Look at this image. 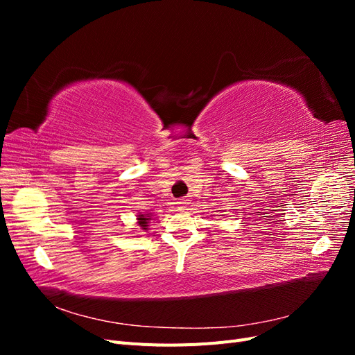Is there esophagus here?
<instances>
[{
  "label": "esophagus",
  "instance_id": "1",
  "mask_svg": "<svg viewBox=\"0 0 355 355\" xmlns=\"http://www.w3.org/2000/svg\"><path fill=\"white\" fill-rule=\"evenodd\" d=\"M178 206H179V209H180V210H185V207L188 206V202H187V200L180 198V200H178Z\"/></svg>",
  "mask_w": 355,
  "mask_h": 355
}]
</instances>
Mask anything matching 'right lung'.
I'll return each mask as SVG.
<instances>
[{
    "mask_svg": "<svg viewBox=\"0 0 355 355\" xmlns=\"http://www.w3.org/2000/svg\"><path fill=\"white\" fill-rule=\"evenodd\" d=\"M151 220V214L149 213H139L137 214V225L141 227V230H148V222Z\"/></svg>",
    "mask_w": 355,
    "mask_h": 355,
    "instance_id": "1",
    "label": "right lung"
}]
</instances>
